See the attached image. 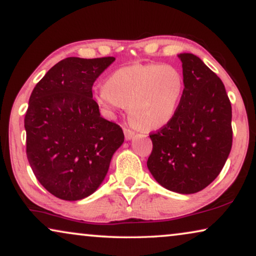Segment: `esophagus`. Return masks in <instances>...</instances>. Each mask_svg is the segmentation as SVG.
Listing matches in <instances>:
<instances>
[{
	"instance_id": "esophagus-1",
	"label": "esophagus",
	"mask_w": 256,
	"mask_h": 256,
	"mask_svg": "<svg viewBox=\"0 0 256 256\" xmlns=\"http://www.w3.org/2000/svg\"><path fill=\"white\" fill-rule=\"evenodd\" d=\"M124 134H125V139L130 140L133 138V136H134V131H132V130L128 128H124Z\"/></svg>"
}]
</instances>
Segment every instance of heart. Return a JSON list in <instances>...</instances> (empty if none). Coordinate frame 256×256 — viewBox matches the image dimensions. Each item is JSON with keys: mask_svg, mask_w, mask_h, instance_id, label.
Instances as JSON below:
<instances>
[{"mask_svg": "<svg viewBox=\"0 0 256 256\" xmlns=\"http://www.w3.org/2000/svg\"><path fill=\"white\" fill-rule=\"evenodd\" d=\"M183 92L184 78L176 67L133 64L111 73L95 98L109 114L128 106V118L134 126L156 131L172 120Z\"/></svg>", "mask_w": 256, "mask_h": 256, "instance_id": "b5f03b06", "label": "heart"}]
</instances>
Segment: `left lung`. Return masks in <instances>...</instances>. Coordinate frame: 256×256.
I'll use <instances>...</instances> for the list:
<instances>
[{
    "instance_id": "8db88e82",
    "label": "left lung",
    "mask_w": 256,
    "mask_h": 256,
    "mask_svg": "<svg viewBox=\"0 0 256 256\" xmlns=\"http://www.w3.org/2000/svg\"><path fill=\"white\" fill-rule=\"evenodd\" d=\"M184 92L175 117L150 133V174L166 189L195 194L219 175L232 148V106L222 81L198 56L181 53Z\"/></svg>"
}]
</instances>
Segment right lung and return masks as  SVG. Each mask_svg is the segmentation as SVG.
<instances>
[{
	"label": "right lung",
	"instance_id": "obj_1",
	"mask_svg": "<svg viewBox=\"0 0 256 256\" xmlns=\"http://www.w3.org/2000/svg\"><path fill=\"white\" fill-rule=\"evenodd\" d=\"M114 61V56L66 58L36 84L28 100L24 118L28 164L40 184L60 200L92 195L124 142L123 130L100 117L92 98L94 82Z\"/></svg>",
	"mask_w": 256,
	"mask_h": 256
}]
</instances>
